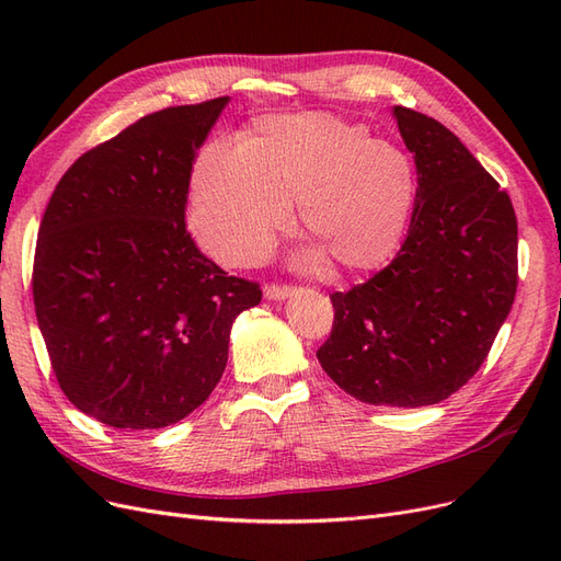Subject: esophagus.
I'll return each mask as SVG.
<instances>
[{"instance_id": "34e87169", "label": "esophagus", "mask_w": 561, "mask_h": 561, "mask_svg": "<svg viewBox=\"0 0 561 561\" xmlns=\"http://www.w3.org/2000/svg\"><path fill=\"white\" fill-rule=\"evenodd\" d=\"M293 293H295V287H290V285H276V283L264 285V297L274 299V301H283V299L290 297Z\"/></svg>"}]
</instances>
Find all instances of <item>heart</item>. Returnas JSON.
<instances>
[{"label":"heart","mask_w":561,"mask_h":561,"mask_svg":"<svg viewBox=\"0 0 561 561\" xmlns=\"http://www.w3.org/2000/svg\"><path fill=\"white\" fill-rule=\"evenodd\" d=\"M297 201V225L346 271H371L398 252L419 201L410 151L325 112L260 118L239 147L210 145L192 175L190 219L225 264L262 257ZM320 257L317 250L309 260Z\"/></svg>","instance_id":"obj_1"}]
</instances>
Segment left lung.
I'll return each mask as SVG.
<instances>
[{
    "mask_svg": "<svg viewBox=\"0 0 561 561\" xmlns=\"http://www.w3.org/2000/svg\"><path fill=\"white\" fill-rule=\"evenodd\" d=\"M419 168L407 239L367 283L330 295L318 360L367 404L423 407L456 393L489 355L517 293V217L499 182L435 118L393 107Z\"/></svg>",
    "mask_w": 561,
    "mask_h": 561,
    "instance_id": "8db88e82",
    "label": "left lung"
}]
</instances>
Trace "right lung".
Masks as SVG:
<instances>
[{
  "label": "right lung",
  "instance_id": "add662e5",
  "mask_svg": "<svg viewBox=\"0 0 561 561\" xmlns=\"http://www.w3.org/2000/svg\"><path fill=\"white\" fill-rule=\"evenodd\" d=\"M227 103L142 116L67 168L42 217L32 297L50 367L112 428H163L206 402L236 316L262 301L184 227L196 149Z\"/></svg>",
  "mask_w": 561,
  "mask_h": 561
}]
</instances>
